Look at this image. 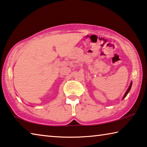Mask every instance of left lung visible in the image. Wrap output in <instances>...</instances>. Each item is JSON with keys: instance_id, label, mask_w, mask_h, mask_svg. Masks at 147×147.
Here are the masks:
<instances>
[{"instance_id": "1", "label": "left lung", "mask_w": 147, "mask_h": 147, "mask_svg": "<svg viewBox=\"0 0 147 147\" xmlns=\"http://www.w3.org/2000/svg\"><path fill=\"white\" fill-rule=\"evenodd\" d=\"M131 85H132V83L131 82V83H130V85H129V87H128V90H126V93L124 94V96H123V98H122V99H124V98L126 97V96H127V94H128V93L129 92V90H130V89H131Z\"/></svg>"}]
</instances>
